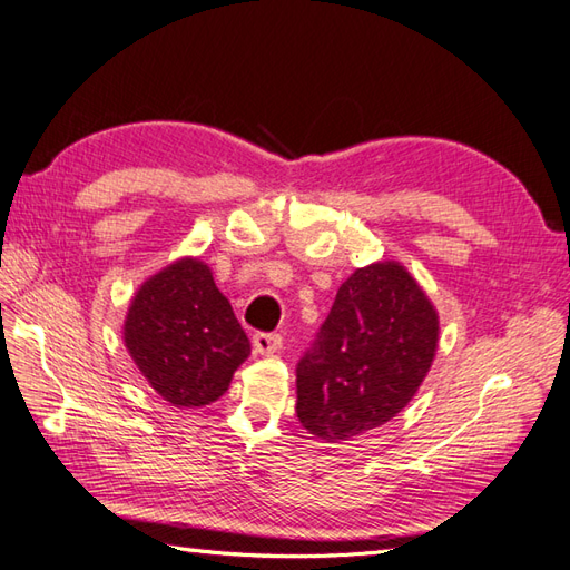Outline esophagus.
<instances>
[{"label": "esophagus", "mask_w": 570, "mask_h": 570, "mask_svg": "<svg viewBox=\"0 0 570 570\" xmlns=\"http://www.w3.org/2000/svg\"><path fill=\"white\" fill-rule=\"evenodd\" d=\"M253 347L257 354H274L282 350V335L276 333H255L253 335Z\"/></svg>", "instance_id": "esophagus-1"}]
</instances>
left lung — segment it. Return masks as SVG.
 I'll return each mask as SVG.
<instances>
[{"label":"left lung","instance_id":"8db88e82","mask_svg":"<svg viewBox=\"0 0 570 570\" xmlns=\"http://www.w3.org/2000/svg\"><path fill=\"white\" fill-rule=\"evenodd\" d=\"M440 321L401 264L356 269L296 366V415L327 442L386 425L428 376Z\"/></svg>","mask_w":570,"mask_h":570}]
</instances>
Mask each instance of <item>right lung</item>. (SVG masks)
I'll list each match as a JSON object with an SVG mask.
<instances>
[{
    "instance_id": "right-lung-1",
    "label": "right lung",
    "mask_w": 570,
    "mask_h": 570,
    "mask_svg": "<svg viewBox=\"0 0 570 570\" xmlns=\"http://www.w3.org/2000/svg\"><path fill=\"white\" fill-rule=\"evenodd\" d=\"M140 374L177 407H204L228 391L249 356V340L214 274L184 257L145 282L124 325Z\"/></svg>"
}]
</instances>
